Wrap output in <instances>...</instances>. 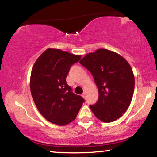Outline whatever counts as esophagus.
I'll list each match as a JSON object with an SVG mask.
<instances>
[{
    "label": "esophagus",
    "mask_w": 157,
    "mask_h": 157,
    "mask_svg": "<svg viewBox=\"0 0 157 157\" xmlns=\"http://www.w3.org/2000/svg\"><path fill=\"white\" fill-rule=\"evenodd\" d=\"M82 97L84 98V99H86V93H83L82 94Z\"/></svg>",
    "instance_id": "1"
}]
</instances>
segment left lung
Returning <instances> with one entry per match:
<instances>
[{"instance_id":"left-lung-1","label":"left lung","mask_w":157,"mask_h":157,"mask_svg":"<svg viewBox=\"0 0 157 157\" xmlns=\"http://www.w3.org/2000/svg\"><path fill=\"white\" fill-rule=\"evenodd\" d=\"M91 73L98 98L90 109L101 121H114L127 110L134 90V76L121 56L106 49H98L79 61Z\"/></svg>"}]
</instances>
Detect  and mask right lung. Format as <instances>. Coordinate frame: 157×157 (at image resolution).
<instances>
[{
    "label": "right lung",
    "instance_id": "obj_1",
    "mask_svg": "<svg viewBox=\"0 0 157 157\" xmlns=\"http://www.w3.org/2000/svg\"><path fill=\"white\" fill-rule=\"evenodd\" d=\"M81 56L48 48L34 63L30 88L36 107L46 120L60 126L76 119L85 100L73 93L66 78Z\"/></svg>",
    "mask_w": 157,
    "mask_h": 157
}]
</instances>
